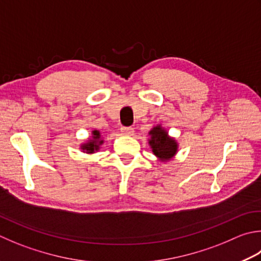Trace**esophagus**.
Masks as SVG:
<instances>
[{
    "label": "esophagus",
    "instance_id": "esophagus-1",
    "mask_svg": "<svg viewBox=\"0 0 261 261\" xmlns=\"http://www.w3.org/2000/svg\"><path fill=\"white\" fill-rule=\"evenodd\" d=\"M121 132L124 136H132L135 132V129L131 126H123V127H121Z\"/></svg>",
    "mask_w": 261,
    "mask_h": 261
}]
</instances>
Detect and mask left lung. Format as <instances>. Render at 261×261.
I'll return each mask as SVG.
<instances>
[{
  "label": "left lung",
  "instance_id": "1",
  "mask_svg": "<svg viewBox=\"0 0 261 261\" xmlns=\"http://www.w3.org/2000/svg\"><path fill=\"white\" fill-rule=\"evenodd\" d=\"M149 146L158 160L166 162L175 156L178 147L177 142L174 138L168 136L165 129L161 125H156L149 131Z\"/></svg>",
  "mask_w": 261,
  "mask_h": 261
}]
</instances>
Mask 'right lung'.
<instances>
[{"mask_svg":"<svg viewBox=\"0 0 261 261\" xmlns=\"http://www.w3.org/2000/svg\"><path fill=\"white\" fill-rule=\"evenodd\" d=\"M91 138L90 139L86 142V144H83L81 145V150H83L84 152H86V154H94L95 151H97L99 149V146L103 144V140L100 139V134L99 131L97 130H94L93 132H91Z\"/></svg>","mask_w":261,"mask_h":261,"instance_id":"right-lung-1","label":"right lung"}]
</instances>
